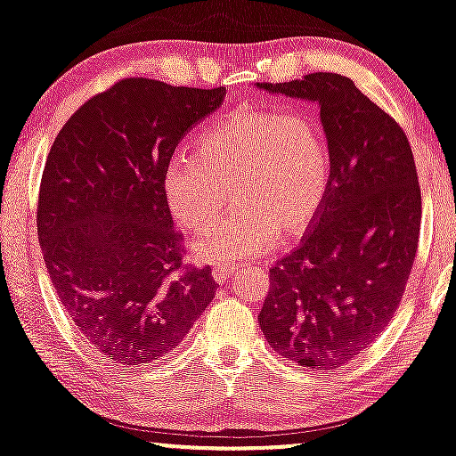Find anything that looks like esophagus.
Returning a JSON list of instances; mask_svg holds the SVG:
<instances>
[{
  "instance_id": "34e87169",
  "label": "esophagus",
  "mask_w": 456,
  "mask_h": 456,
  "mask_svg": "<svg viewBox=\"0 0 456 456\" xmlns=\"http://www.w3.org/2000/svg\"><path fill=\"white\" fill-rule=\"evenodd\" d=\"M235 273V265H215L212 267V278H215L216 284H224L229 278Z\"/></svg>"
}]
</instances>
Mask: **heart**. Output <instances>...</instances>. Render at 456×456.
Here are the masks:
<instances>
[{"instance_id":"heart-1","label":"heart","mask_w":456,"mask_h":456,"mask_svg":"<svg viewBox=\"0 0 456 456\" xmlns=\"http://www.w3.org/2000/svg\"><path fill=\"white\" fill-rule=\"evenodd\" d=\"M330 183L324 130L307 115L240 107L210 126L198 155H176L164 170L172 215L187 229L238 208L193 240L200 261L229 263L271 250L280 233L298 238L315 221Z\"/></svg>"}]
</instances>
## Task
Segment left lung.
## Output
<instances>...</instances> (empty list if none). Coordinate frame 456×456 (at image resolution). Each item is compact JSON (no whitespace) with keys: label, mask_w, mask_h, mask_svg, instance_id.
<instances>
[{"label":"left lung","mask_w":456,"mask_h":456,"mask_svg":"<svg viewBox=\"0 0 456 456\" xmlns=\"http://www.w3.org/2000/svg\"><path fill=\"white\" fill-rule=\"evenodd\" d=\"M320 107L330 183L314 227L269 269L258 324L298 366L330 370L354 360L394 318L420 227L417 166L404 130L338 73L256 84Z\"/></svg>","instance_id":"1"}]
</instances>
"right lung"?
<instances>
[{
    "label": "right lung",
    "mask_w": 456,
    "mask_h": 456,
    "mask_svg": "<svg viewBox=\"0 0 456 456\" xmlns=\"http://www.w3.org/2000/svg\"><path fill=\"white\" fill-rule=\"evenodd\" d=\"M224 88L128 77L84 102L56 136L37 235L52 286L96 351L124 368L158 360L215 298L210 267L183 265L164 170Z\"/></svg>",
    "instance_id": "right-lung-1"
}]
</instances>
